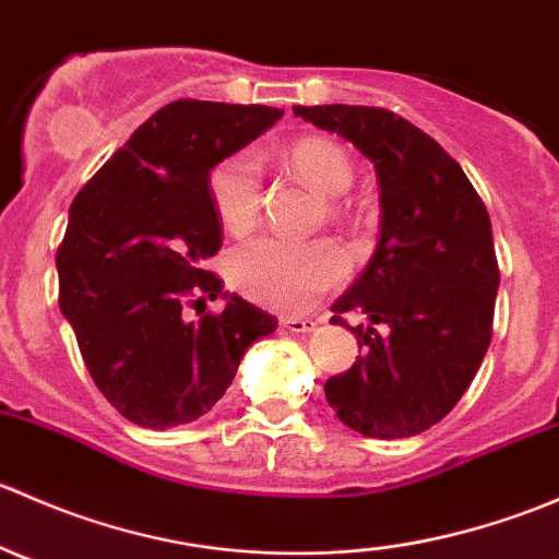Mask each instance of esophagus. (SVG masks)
<instances>
[{"instance_id":"34e87169","label":"esophagus","mask_w":559,"mask_h":559,"mask_svg":"<svg viewBox=\"0 0 559 559\" xmlns=\"http://www.w3.org/2000/svg\"><path fill=\"white\" fill-rule=\"evenodd\" d=\"M281 326H286L289 332H311L316 321L300 319V316H284V319H281Z\"/></svg>"}]
</instances>
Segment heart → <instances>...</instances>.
<instances>
[{"label": "heart", "instance_id": "b5f03b06", "mask_svg": "<svg viewBox=\"0 0 559 559\" xmlns=\"http://www.w3.org/2000/svg\"><path fill=\"white\" fill-rule=\"evenodd\" d=\"M284 162L321 197H341L352 186L354 167L346 151L326 138H302L286 148ZM213 207L233 233H243L259 216L262 180L253 156L235 154L207 178ZM346 253L335 243H289L259 238L229 259V278L262 306L302 308L346 275Z\"/></svg>", "mask_w": 559, "mask_h": 559}]
</instances>
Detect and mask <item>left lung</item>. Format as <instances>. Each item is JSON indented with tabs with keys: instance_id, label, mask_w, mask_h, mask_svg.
I'll return each mask as SVG.
<instances>
[{
	"instance_id": "1",
	"label": "left lung",
	"mask_w": 559,
	"mask_h": 559,
	"mask_svg": "<svg viewBox=\"0 0 559 559\" xmlns=\"http://www.w3.org/2000/svg\"><path fill=\"white\" fill-rule=\"evenodd\" d=\"M292 110L348 140L379 178V246L332 302V324H343L346 311H362L370 324L348 326L362 354L326 381V403L368 438L419 436L454 408L492 341L500 270L489 213L452 156L397 112L362 105Z\"/></svg>"
}]
</instances>
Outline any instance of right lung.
I'll list each match as a JSON object with an SVG mask.
<instances>
[{
    "instance_id": "add662e5",
    "label": "right lung",
    "mask_w": 559,
    "mask_h": 559,
    "mask_svg": "<svg viewBox=\"0 0 559 559\" xmlns=\"http://www.w3.org/2000/svg\"><path fill=\"white\" fill-rule=\"evenodd\" d=\"M284 110L178 99L156 110L70 205L59 306L107 403L148 430L189 425L224 397L240 357L278 321L222 289L207 178ZM222 296L225 311L189 320ZM200 311V312H201Z\"/></svg>"
}]
</instances>
